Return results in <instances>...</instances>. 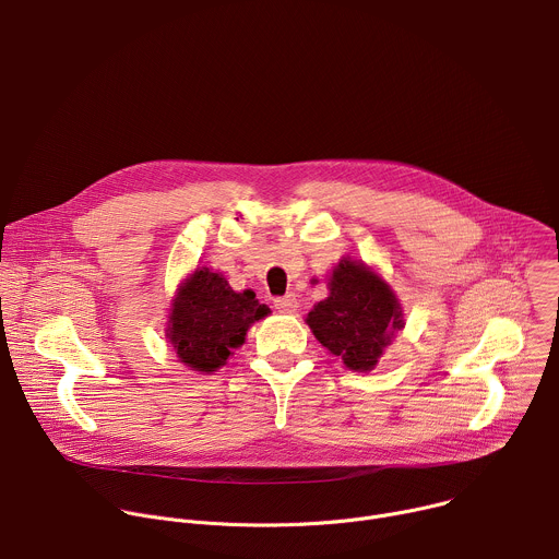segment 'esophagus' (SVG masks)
I'll use <instances>...</instances> for the list:
<instances>
[{"mask_svg":"<svg viewBox=\"0 0 559 559\" xmlns=\"http://www.w3.org/2000/svg\"><path fill=\"white\" fill-rule=\"evenodd\" d=\"M274 307H276L281 313H294L296 307H298V300H296L294 294H285V296H281V298L274 300Z\"/></svg>","mask_w":559,"mask_h":559,"instance_id":"1","label":"esophagus"}]
</instances>
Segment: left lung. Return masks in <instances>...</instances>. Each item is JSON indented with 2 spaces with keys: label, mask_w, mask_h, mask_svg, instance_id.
I'll return each instance as SVG.
<instances>
[{
  "label": "left lung",
  "mask_w": 559,
  "mask_h": 559,
  "mask_svg": "<svg viewBox=\"0 0 559 559\" xmlns=\"http://www.w3.org/2000/svg\"><path fill=\"white\" fill-rule=\"evenodd\" d=\"M318 283V281H316ZM328 298L307 313L316 341L352 371H371L405 328L403 305L365 261L343 257L328 276Z\"/></svg>",
  "instance_id": "1"
}]
</instances>
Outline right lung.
Returning a JSON list of instances; mask_svg holds the SVG:
<instances>
[{"mask_svg":"<svg viewBox=\"0 0 559 559\" xmlns=\"http://www.w3.org/2000/svg\"><path fill=\"white\" fill-rule=\"evenodd\" d=\"M270 313L252 289L234 292L221 272L197 267L179 285L170 302L166 338L177 358L199 373L221 369L248 330Z\"/></svg>","mask_w":559,"mask_h":559,"instance_id":"right-lung-1","label":"right lung"}]
</instances>
